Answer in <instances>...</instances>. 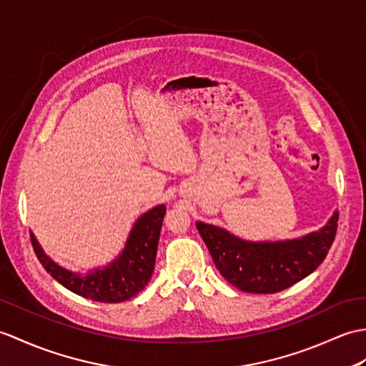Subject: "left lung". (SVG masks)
Here are the masks:
<instances>
[{
	"label": "left lung",
	"mask_w": 366,
	"mask_h": 366,
	"mask_svg": "<svg viewBox=\"0 0 366 366\" xmlns=\"http://www.w3.org/2000/svg\"><path fill=\"white\" fill-rule=\"evenodd\" d=\"M338 212L318 232L302 239L249 243L224 229L197 223L198 232L229 284L248 293H277L313 273L335 240Z\"/></svg>",
	"instance_id": "8db88e82"
}]
</instances>
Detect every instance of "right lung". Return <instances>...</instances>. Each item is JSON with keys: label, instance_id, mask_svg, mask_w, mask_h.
<instances>
[{"label": "right lung", "instance_id": "obj_1", "mask_svg": "<svg viewBox=\"0 0 366 366\" xmlns=\"http://www.w3.org/2000/svg\"><path fill=\"white\" fill-rule=\"evenodd\" d=\"M165 206H157L142 215L132 227L122 256L109 267L87 276L66 271L46 257L31 234L34 252L41 265L68 290L98 302H123L142 292L152 276Z\"/></svg>", "mask_w": 366, "mask_h": 366}]
</instances>
